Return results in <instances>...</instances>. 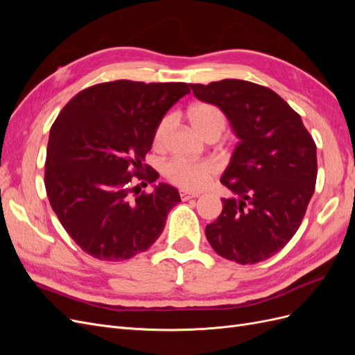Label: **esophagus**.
<instances>
[{
  "mask_svg": "<svg viewBox=\"0 0 355 355\" xmlns=\"http://www.w3.org/2000/svg\"><path fill=\"white\" fill-rule=\"evenodd\" d=\"M179 196L182 200H191V198H197L200 194H197V192H188L185 189H180Z\"/></svg>",
  "mask_w": 355,
  "mask_h": 355,
  "instance_id": "esophagus-1",
  "label": "esophagus"
}]
</instances>
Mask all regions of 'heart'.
<instances>
[{"mask_svg":"<svg viewBox=\"0 0 355 355\" xmlns=\"http://www.w3.org/2000/svg\"><path fill=\"white\" fill-rule=\"evenodd\" d=\"M189 120L196 130L207 137L219 135L227 125V116L216 105L197 103L189 110ZM176 124L175 114H167L161 118L154 132V146L163 149ZM218 171V164L211 159L189 161L185 158H171L164 164V176L168 182L179 188L197 191L206 187L213 175Z\"/></svg>","mask_w":355,"mask_h":355,"instance_id":"1","label":"heart"}]
</instances>
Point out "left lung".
<instances>
[{"instance_id":"1","label":"left lung","mask_w":355,"mask_h":355,"mask_svg":"<svg viewBox=\"0 0 355 355\" xmlns=\"http://www.w3.org/2000/svg\"><path fill=\"white\" fill-rule=\"evenodd\" d=\"M227 115L239 144L220 178L232 197L206 227L213 250L241 265L274 256L300 227L317 179V146L300 115L271 89L244 80L189 84Z\"/></svg>"}]
</instances>
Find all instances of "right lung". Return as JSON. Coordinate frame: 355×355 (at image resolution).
Listing matches in <instances>:
<instances>
[{
	"label": "right lung",
	"mask_w": 355,
	"mask_h": 355,
	"mask_svg": "<svg viewBox=\"0 0 355 355\" xmlns=\"http://www.w3.org/2000/svg\"><path fill=\"white\" fill-rule=\"evenodd\" d=\"M185 83L118 80L84 89L63 106L50 128L44 184L51 209L81 249L101 261H125L146 252L180 201L176 188L153 184L144 166L155 127L180 98Z\"/></svg>",
	"instance_id": "1"
}]
</instances>
